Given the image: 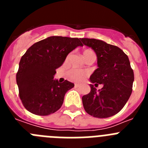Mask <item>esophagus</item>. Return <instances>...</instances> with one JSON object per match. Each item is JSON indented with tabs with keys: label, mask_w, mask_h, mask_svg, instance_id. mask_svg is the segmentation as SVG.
I'll return each mask as SVG.
<instances>
[{
	"label": "esophagus",
	"mask_w": 148,
	"mask_h": 148,
	"mask_svg": "<svg viewBox=\"0 0 148 148\" xmlns=\"http://www.w3.org/2000/svg\"><path fill=\"white\" fill-rule=\"evenodd\" d=\"M75 87H79V84H75Z\"/></svg>",
	"instance_id": "34e87169"
}]
</instances>
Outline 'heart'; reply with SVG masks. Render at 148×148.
<instances>
[{"label":"heart","instance_id":"obj_1","mask_svg":"<svg viewBox=\"0 0 148 148\" xmlns=\"http://www.w3.org/2000/svg\"><path fill=\"white\" fill-rule=\"evenodd\" d=\"M83 56L84 59L87 60V58H89L91 56H94L95 57V54L92 49H86L83 51ZM70 57V55H68L67 57H66V60H67ZM69 78L73 80V82H81L85 78H87L89 75V72L87 70H77V69H71L68 71L67 73Z\"/></svg>","mask_w":148,"mask_h":148}]
</instances>
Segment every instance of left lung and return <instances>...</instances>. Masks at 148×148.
I'll return each mask as SVG.
<instances>
[{
    "mask_svg": "<svg viewBox=\"0 0 148 148\" xmlns=\"http://www.w3.org/2000/svg\"><path fill=\"white\" fill-rule=\"evenodd\" d=\"M84 45L94 50L98 66L90 82L103 84L99 91L90 84V92L82 97L84 108L90 116L108 118L125 105L133 90L134 73L127 56L119 47L94 38H82Z\"/></svg>",
    "mask_w": 148,
    "mask_h": 148,
    "instance_id": "1",
    "label": "left lung"
}]
</instances>
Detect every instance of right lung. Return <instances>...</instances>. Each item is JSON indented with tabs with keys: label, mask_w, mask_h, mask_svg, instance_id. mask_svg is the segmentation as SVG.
<instances>
[{
	"label": "right lung",
	"mask_w": 148,
	"mask_h": 148,
	"mask_svg": "<svg viewBox=\"0 0 148 148\" xmlns=\"http://www.w3.org/2000/svg\"><path fill=\"white\" fill-rule=\"evenodd\" d=\"M78 46V38L51 36L31 46L21 58L16 74L19 96L24 108L38 116H49L61 108L65 93L74 84L54 80L56 69Z\"/></svg>",
	"instance_id": "add662e5"
}]
</instances>
